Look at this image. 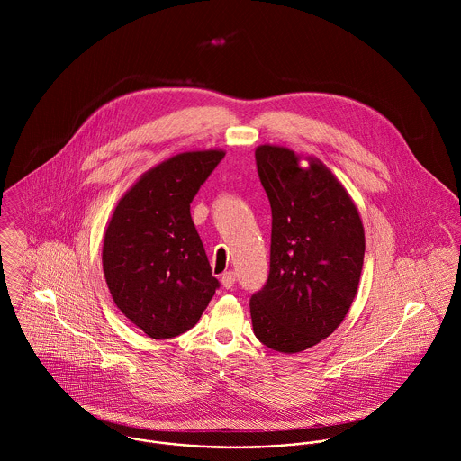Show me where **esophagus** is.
Returning a JSON list of instances; mask_svg holds the SVG:
<instances>
[{
  "instance_id": "34e87169",
  "label": "esophagus",
  "mask_w": 461,
  "mask_h": 461,
  "mask_svg": "<svg viewBox=\"0 0 461 461\" xmlns=\"http://www.w3.org/2000/svg\"><path fill=\"white\" fill-rule=\"evenodd\" d=\"M234 282H236V275H234L232 271H225V273L221 275V285H223L225 289H230V287L234 285Z\"/></svg>"
}]
</instances>
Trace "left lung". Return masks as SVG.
I'll list each match as a JSON object with an SVG mask.
<instances>
[{
  "mask_svg": "<svg viewBox=\"0 0 461 461\" xmlns=\"http://www.w3.org/2000/svg\"><path fill=\"white\" fill-rule=\"evenodd\" d=\"M259 145L256 163L271 205L269 275L250 300L256 337L280 353L327 339L360 282L366 236L357 205L316 158Z\"/></svg>",
  "mask_w": 461,
  "mask_h": 461,
  "instance_id": "left-lung-1",
  "label": "left lung"
}]
</instances>
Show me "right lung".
Listing matches in <instances>:
<instances>
[{"label":"right lung","mask_w":461,"mask_h":461,"mask_svg":"<svg viewBox=\"0 0 461 461\" xmlns=\"http://www.w3.org/2000/svg\"><path fill=\"white\" fill-rule=\"evenodd\" d=\"M223 156L194 150L156 165L119 200L106 227L103 269L112 298L152 339L194 329L220 287L190 203Z\"/></svg>","instance_id":"add662e5"}]
</instances>
